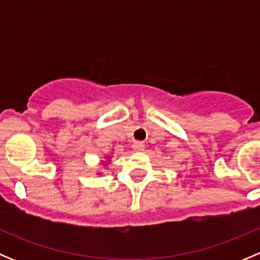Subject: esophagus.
<instances>
[{
	"instance_id": "34e87169",
	"label": "esophagus",
	"mask_w": 260,
	"mask_h": 260,
	"mask_svg": "<svg viewBox=\"0 0 260 260\" xmlns=\"http://www.w3.org/2000/svg\"><path fill=\"white\" fill-rule=\"evenodd\" d=\"M132 148L135 149V151L141 152V151H143V149H145V145H143V142H140V141H136V142H133Z\"/></svg>"
}]
</instances>
